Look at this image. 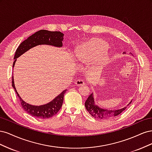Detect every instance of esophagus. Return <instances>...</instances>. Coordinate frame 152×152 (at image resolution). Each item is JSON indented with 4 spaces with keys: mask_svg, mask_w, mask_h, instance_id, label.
Masks as SVG:
<instances>
[{
    "mask_svg": "<svg viewBox=\"0 0 152 152\" xmlns=\"http://www.w3.org/2000/svg\"><path fill=\"white\" fill-rule=\"evenodd\" d=\"M75 84L78 86H83L85 85V82L82 80L79 79L75 82Z\"/></svg>",
    "mask_w": 152,
    "mask_h": 152,
    "instance_id": "esophagus-1",
    "label": "esophagus"
}]
</instances>
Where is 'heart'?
<instances>
[{
    "mask_svg": "<svg viewBox=\"0 0 152 152\" xmlns=\"http://www.w3.org/2000/svg\"><path fill=\"white\" fill-rule=\"evenodd\" d=\"M108 44L103 40L94 39L79 44L74 51L75 58L78 61H90L97 57L99 64H104L109 59Z\"/></svg>",
    "mask_w": 152,
    "mask_h": 152,
    "instance_id": "heart-1",
    "label": "heart"
}]
</instances>
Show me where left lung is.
<instances>
[{
  "instance_id": "obj_1",
  "label": "left lung",
  "mask_w": 152,
  "mask_h": 152,
  "mask_svg": "<svg viewBox=\"0 0 152 152\" xmlns=\"http://www.w3.org/2000/svg\"><path fill=\"white\" fill-rule=\"evenodd\" d=\"M124 54H126V52H124ZM132 100L127 106L131 104ZM85 107L87 112L91 114L92 116L96 118L99 119H108L116 117L121 114L124 110L126 108V107L118 110H108L99 107V106L96 104L93 93H91L88 98L87 99L85 102Z\"/></svg>"
}]
</instances>
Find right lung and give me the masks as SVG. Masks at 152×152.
<instances>
[{"instance_id":"1","label":"right lung","mask_w":152,"mask_h":152,"mask_svg":"<svg viewBox=\"0 0 152 152\" xmlns=\"http://www.w3.org/2000/svg\"><path fill=\"white\" fill-rule=\"evenodd\" d=\"M64 34L60 31H50L46 30H40L35 32L33 35L30 36L27 39L22 42L16 50L12 67L14 68L16 61V59L19 58L23 54L32 48L39 45H49L54 47L61 48L63 46L62 41L63 40ZM12 86L15 89L18 98L21 102L22 108L26 112L31 115V116L40 118H49L55 115L60 110L63 102L64 94L67 89L64 90L61 93L53 99L51 102L47 104L35 106L31 105L24 102L18 93L15 86L13 75L12 77Z\"/></svg>"}]
</instances>
